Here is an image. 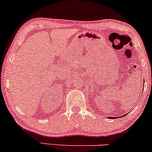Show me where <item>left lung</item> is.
<instances>
[{
    "label": "left lung",
    "mask_w": 152,
    "mask_h": 152,
    "mask_svg": "<svg viewBox=\"0 0 152 152\" xmlns=\"http://www.w3.org/2000/svg\"><path fill=\"white\" fill-rule=\"evenodd\" d=\"M124 116H125V115H124ZM114 118H115V117H114ZM114 118V117H109V118H111V119H113V118Z\"/></svg>",
    "instance_id": "8db88e82"
}]
</instances>
